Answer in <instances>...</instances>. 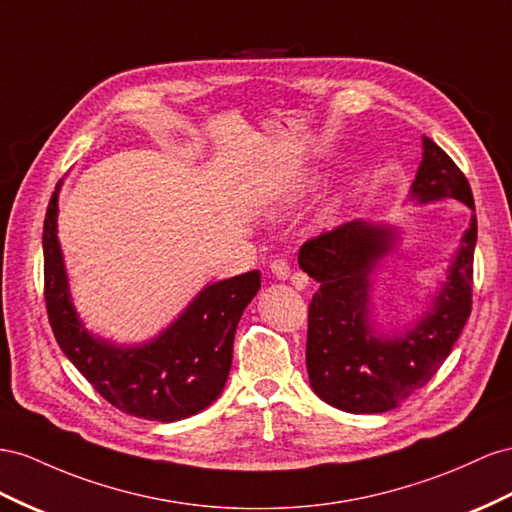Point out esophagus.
<instances>
[{"label":"esophagus","mask_w":512,"mask_h":512,"mask_svg":"<svg viewBox=\"0 0 512 512\" xmlns=\"http://www.w3.org/2000/svg\"><path fill=\"white\" fill-rule=\"evenodd\" d=\"M271 273H273L275 280H288L290 265L286 260H273L271 262Z\"/></svg>","instance_id":"34e87169"}]
</instances>
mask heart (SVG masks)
Masks as SVG:
<instances>
[{
    "label": "heart",
    "mask_w": 512,
    "mask_h": 512,
    "mask_svg": "<svg viewBox=\"0 0 512 512\" xmlns=\"http://www.w3.org/2000/svg\"><path fill=\"white\" fill-rule=\"evenodd\" d=\"M310 189H312V185H308V187H306V189H301V191H299V193H297V196H295V198H293V200H295V202H297V200H301V198H303V196H306V193H308V191H310Z\"/></svg>",
    "instance_id": "b5f03b06"
}]
</instances>
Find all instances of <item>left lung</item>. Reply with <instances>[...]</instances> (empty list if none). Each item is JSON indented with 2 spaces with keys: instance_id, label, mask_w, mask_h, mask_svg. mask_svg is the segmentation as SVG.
I'll return each instance as SVG.
<instances>
[{
  "instance_id": "obj_1",
  "label": "left lung",
  "mask_w": 512,
  "mask_h": 512,
  "mask_svg": "<svg viewBox=\"0 0 512 512\" xmlns=\"http://www.w3.org/2000/svg\"><path fill=\"white\" fill-rule=\"evenodd\" d=\"M409 200H459L474 211L467 178L444 150L422 137ZM476 215L431 306L413 327L383 334L372 319V275L396 250L398 228L355 219L310 239L299 267L321 284L308 308L306 366L314 394L347 413H383L424 388L450 355L472 312Z\"/></svg>"
}]
</instances>
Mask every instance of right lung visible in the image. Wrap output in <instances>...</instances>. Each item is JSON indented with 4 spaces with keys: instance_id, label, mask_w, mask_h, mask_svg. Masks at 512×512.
<instances>
[{
    "instance_id": "1",
    "label": "right lung",
    "mask_w": 512,
    "mask_h": 512,
    "mask_svg": "<svg viewBox=\"0 0 512 512\" xmlns=\"http://www.w3.org/2000/svg\"><path fill=\"white\" fill-rule=\"evenodd\" d=\"M62 185V183H60ZM55 187L43 228L47 314L64 355L107 403L135 418L176 422L222 394L232 366L234 331L260 288V271L204 286L153 340L114 344L90 334L73 306L58 239Z\"/></svg>"
}]
</instances>
